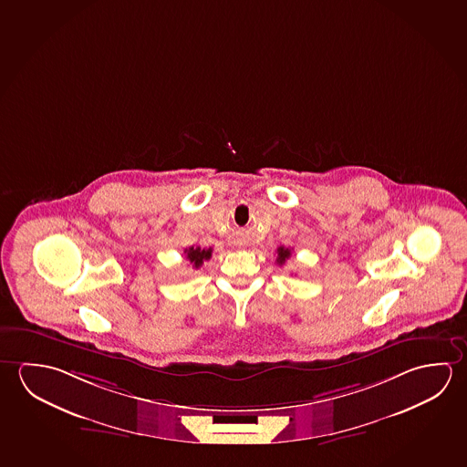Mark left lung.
Wrapping results in <instances>:
<instances>
[{
	"label": "left lung",
	"mask_w": 467,
	"mask_h": 467,
	"mask_svg": "<svg viewBox=\"0 0 467 467\" xmlns=\"http://www.w3.org/2000/svg\"><path fill=\"white\" fill-rule=\"evenodd\" d=\"M276 255H278V257H276V264H278V265H283V264L286 262V259L290 257L291 251L282 245V247H278V249H276Z\"/></svg>",
	"instance_id": "1"
}]
</instances>
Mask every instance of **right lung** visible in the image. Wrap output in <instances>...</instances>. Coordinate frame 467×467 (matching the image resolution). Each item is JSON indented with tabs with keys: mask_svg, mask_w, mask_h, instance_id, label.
I'll return each instance as SVG.
<instances>
[{
	"mask_svg": "<svg viewBox=\"0 0 467 467\" xmlns=\"http://www.w3.org/2000/svg\"><path fill=\"white\" fill-rule=\"evenodd\" d=\"M212 253H213L212 247H210V249H202V247H193V245L184 251L185 257L191 262L192 268L202 267V264H203L205 260H210Z\"/></svg>",
	"mask_w": 467,
	"mask_h": 467,
	"instance_id": "right-lung-1",
	"label": "right lung"
}]
</instances>
